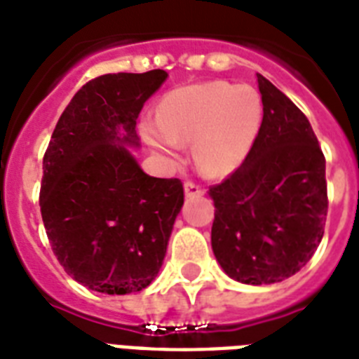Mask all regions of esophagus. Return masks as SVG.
I'll return each mask as SVG.
<instances>
[{
  "mask_svg": "<svg viewBox=\"0 0 359 359\" xmlns=\"http://www.w3.org/2000/svg\"><path fill=\"white\" fill-rule=\"evenodd\" d=\"M184 194H186V197H199L205 194V190H203L201 186L197 184V182H191V180H188V182H184Z\"/></svg>",
  "mask_w": 359,
  "mask_h": 359,
  "instance_id": "esophagus-1",
  "label": "esophagus"
}]
</instances>
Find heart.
<instances>
[{
    "label": "heart",
    "instance_id": "heart-1",
    "mask_svg": "<svg viewBox=\"0 0 359 359\" xmlns=\"http://www.w3.org/2000/svg\"><path fill=\"white\" fill-rule=\"evenodd\" d=\"M264 119L257 89L229 81H203L177 87L160 102L158 119L141 121V135L154 151L175 158L179 143L196 141L203 171L225 175L250 154Z\"/></svg>",
    "mask_w": 359,
    "mask_h": 359
}]
</instances>
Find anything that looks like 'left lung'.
Returning <instances> with one entry per match:
<instances>
[{
    "instance_id": "1",
    "label": "left lung",
    "mask_w": 359,
    "mask_h": 359,
    "mask_svg": "<svg viewBox=\"0 0 359 359\" xmlns=\"http://www.w3.org/2000/svg\"><path fill=\"white\" fill-rule=\"evenodd\" d=\"M261 132L238 168L210 186L212 250L240 283H278L307 264L328 214L326 158L307 117L264 76Z\"/></svg>"
}]
</instances>
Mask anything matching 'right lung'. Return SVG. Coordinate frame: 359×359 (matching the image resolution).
<instances>
[{"label":"right lung","instance_id":"add662e5","mask_svg":"<svg viewBox=\"0 0 359 359\" xmlns=\"http://www.w3.org/2000/svg\"><path fill=\"white\" fill-rule=\"evenodd\" d=\"M165 78L156 69L87 81L44 152L39 201L48 240L65 272L97 292L151 285L184 203L179 179L149 177L124 147L137 145L135 119Z\"/></svg>","mask_w":359,"mask_h":359}]
</instances>
